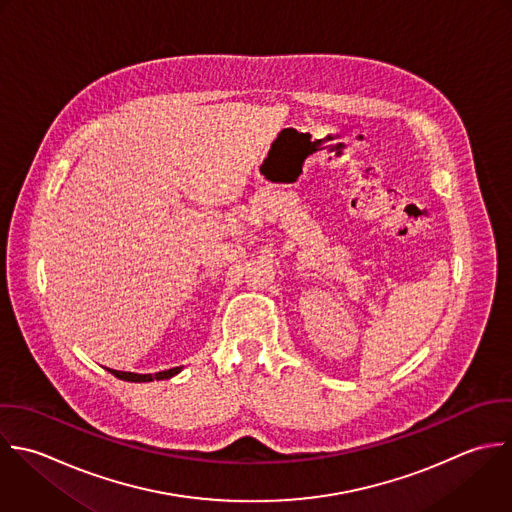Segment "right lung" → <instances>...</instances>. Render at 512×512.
Returning <instances> with one entry per match:
<instances>
[{
    "label": "right lung",
    "instance_id": "add662e5",
    "mask_svg": "<svg viewBox=\"0 0 512 512\" xmlns=\"http://www.w3.org/2000/svg\"><path fill=\"white\" fill-rule=\"evenodd\" d=\"M181 369L183 367H173V369H167V371H159V373H155V375H139V373H125V371H113V369H109V373H113L117 379H121V381H129V383H149V381H163V379H171V377H175L177 373H181Z\"/></svg>",
    "mask_w": 512,
    "mask_h": 512
}]
</instances>
